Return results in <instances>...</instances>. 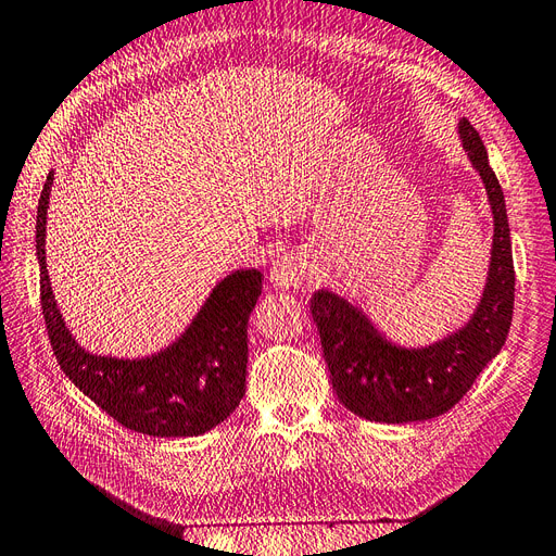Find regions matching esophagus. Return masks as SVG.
I'll return each mask as SVG.
<instances>
[{"mask_svg":"<svg viewBox=\"0 0 556 556\" xmlns=\"http://www.w3.org/2000/svg\"><path fill=\"white\" fill-rule=\"evenodd\" d=\"M311 276H313V266H311L308 257L299 255V252H292V255L280 257L271 266V282L276 285L278 290L299 288V285L308 282Z\"/></svg>","mask_w":556,"mask_h":556,"instance_id":"1","label":"esophagus"}]
</instances>
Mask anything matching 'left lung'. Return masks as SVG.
Wrapping results in <instances>:
<instances>
[{
	"mask_svg": "<svg viewBox=\"0 0 556 556\" xmlns=\"http://www.w3.org/2000/svg\"><path fill=\"white\" fill-rule=\"evenodd\" d=\"M459 139L484 185L494 220L490 268L468 323L435 343L408 348L387 339L371 317L341 294L317 290L311 299L333 390L348 410L368 422H425L447 413L508 339L515 268L506 199L480 134L466 117L459 121Z\"/></svg>",
	"mask_w": 556,
	"mask_h": 556,
	"instance_id": "left-lung-1",
	"label": "left lung"
}]
</instances>
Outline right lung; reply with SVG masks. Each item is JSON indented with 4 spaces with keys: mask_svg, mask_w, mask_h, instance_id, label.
Segmentation results:
<instances>
[{
    "mask_svg": "<svg viewBox=\"0 0 556 556\" xmlns=\"http://www.w3.org/2000/svg\"><path fill=\"white\" fill-rule=\"evenodd\" d=\"M53 176H46L37 208V260L48 339L66 378L123 427L146 435L185 439L225 422L245 394L248 317L262 294V271L239 268L223 278L178 339L155 355H94L66 329L50 288L46 223Z\"/></svg>",
    "mask_w": 556,
    "mask_h": 556,
    "instance_id": "right-lung-1",
    "label": "right lung"
}]
</instances>
